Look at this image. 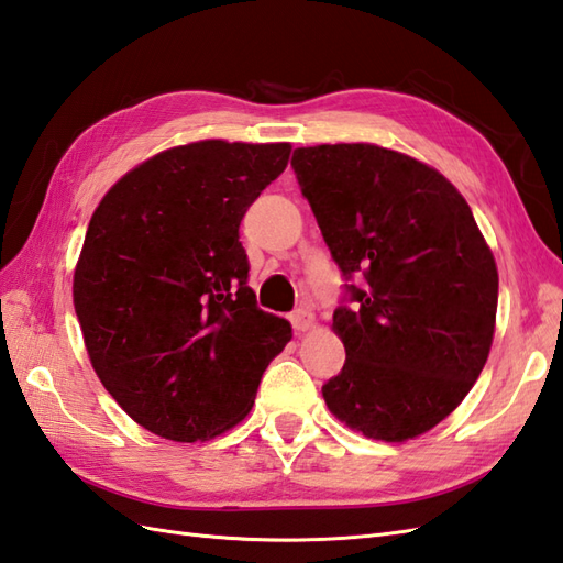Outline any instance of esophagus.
Returning <instances> with one entry per match:
<instances>
[{"mask_svg":"<svg viewBox=\"0 0 563 563\" xmlns=\"http://www.w3.org/2000/svg\"><path fill=\"white\" fill-rule=\"evenodd\" d=\"M290 321H292V329L295 331H307L309 325L313 323V311L307 307H299L290 313Z\"/></svg>","mask_w":563,"mask_h":563,"instance_id":"1","label":"esophagus"}]
</instances>
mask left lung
Segmentation results:
<instances>
[{
  "label": "left lung",
  "instance_id": "left-lung-1",
  "mask_svg": "<svg viewBox=\"0 0 563 563\" xmlns=\"http://www.w3.org/2000/svg\"><path fill=\"white\" fill-rule=\"evenodd\" d=\"M292 169L347 280L325 405L369 439L420 437L489 357L499 273L473 211L434 167L372 143L297 148Z\"/></svg>",
  "mask_w": 563,
  "mask_h": 563
}]
</instances>
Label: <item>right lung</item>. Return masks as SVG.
<instances>
[{"mask_svg": "<svg viewBox=\"0 0 563 563\" xmlns=\"http://www.w3.org/2000/svg\"><path fill=\"white\" fill-rule=\"evenodd\" d=\"M290 143L199 141L134 167L88 222L74 309L90 364L153 434L206 441L242 422L290 323L258 309L240 222Z\"/></svg>", "mask_w": 563, "mask_h": 563, "instance_id": "add662e5", "label": "right lung"}]
</instances>
